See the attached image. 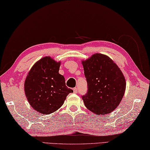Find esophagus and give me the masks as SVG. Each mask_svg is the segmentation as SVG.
<instances>
[{"label":"esophagus","mask_w":150,"mask_h":150,"mask_svg":"<svg viewBox=\"0 0 150 150\" xmlns=\"http://www.w3.org/2000/svg\"><path fill=\"white\" fill-rule=\"evenodd\" d=\"M73 92H74L75 93H77L78 92V89H77V87L73 88Z\"/></svg>","instance_id":"esophagus-1"}]
</instances>
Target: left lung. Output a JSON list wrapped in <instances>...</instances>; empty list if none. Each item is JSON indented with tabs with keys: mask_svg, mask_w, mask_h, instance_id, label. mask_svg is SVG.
<instances>
[{
	"mask_svg": "<svg viewBox=\"0 0 150 150\" xmlns=\"http://www.w3.org/2000/svg\"><path fill=\"white\" fill-rule=\"evenodd\" d=\"M87 93L82 96L85 105L96 115L109 113L120 103L125 93L124 75L108 56L96 53L82 61Z\"/></svg>",
	"mask_w": 150,
	"mask_h": 150,
	"instance_id": "obj_1",
	"label": "left lung"
}]
</instances>
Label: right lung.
<instances>
[{
  "instance_id": "1",
  "label": "right lung",
  "mask_w": 150,
  "mask_h": 150,
  "mask_svg": "<svg viewBox=\"0 0 150 150\" xmlns=\"http://www.w3.org/2000/svg\"><path fill=\"white\" fill-rule=\"evenodd\" d=\"M61 62L50 57L38 61L32 67L25 81V93L28 103L38 112L49 115L63 105L73 90L65 85V77L59 74Z\"/></svg>"
}]
</instances>
